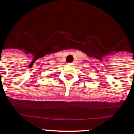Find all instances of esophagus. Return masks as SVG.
<instances>
[{"mask_svg": "<svg viewBox=\"0 0 134 134\" xmlns=\"http://www.w3.org/2000/svg\"><path fill=\"white\" fill-rule=\"evenodd\" d=\"M69 64L70 65H72V63H69Z\"/></svg>", "mask_w": 134, "mask_h": 134, "instance_id": "1", "label": "esophagus"}]
</instances>
